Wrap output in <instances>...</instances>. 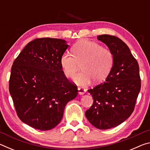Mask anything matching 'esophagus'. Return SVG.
Returning a JSON list of instances; mask_svg holds the SVG:
<instances>
[{
  "instance_id": "1",
  "label": "esophagus",
  "mask_w": 150,
  "mask_h": 150,
  "mask_svg": "<svg viewBox=\"0 0 150 150\" xmlns=\"http://www.w3.org/2000/svg\"><path fill=\"white\" fill-rule=\"evenodd\" d=\"M78 93L79 95H84V94L86 93V90L83 88L78 87Z\"/></svg>"
}]
</instances>
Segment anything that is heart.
<instances>
[{"label":"heart","instance_id":"1","mask_svg":"<svg viewBox=\"0 0 150 150\" xmlns=\"http://www.w3.org/2000/svg\"><path fill=\"white\" fill-rule=\"evenodd\" d=\"M73 55L63 54L60 59L63 72L67 78H72L81 66L82 71L75 76L77 85H89L92 80L100 83L110 74L114 65V55L110 50L97 43L81 40L72 47Z\"/></svg>","mask_w":150,"mask_h":150}]
</instances>
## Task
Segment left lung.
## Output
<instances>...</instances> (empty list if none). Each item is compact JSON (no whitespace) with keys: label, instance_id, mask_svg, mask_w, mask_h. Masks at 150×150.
<instances>
[{"label":"left lung","instance_id":"8db88e82","mask_svg":"<svg viewBox=\"0 0 150 150\" xmlns=\"http://www.w3.org/2000/svg\"><path fill=\"white\" fill-rule=\"evenodd\" d=\"M97 39L114 55V65L105 82L88 90L93 98L85 112L89 122L100 130L117 126L130 117L141 88L138 62L122 40L104 34Z\"/></svg>","mask_w":150,"mask_h":150}]
</instances>
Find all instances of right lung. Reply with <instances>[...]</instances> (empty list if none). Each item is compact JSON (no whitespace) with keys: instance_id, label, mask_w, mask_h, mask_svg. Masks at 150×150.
<instances>
[{"instance_id":"add662e5","label":"right lung","mask_w":150,"mask_h":150,"mask_svg":"<svg viewBox=\"0 0 150 150\" xmlns=\"http://www.w3.org/2000/svg\"><path fill=\"white\" fill-rule=\"evenodd\" d=\"M65 40L37 38L29 42L12 66L9 91L24 123L45 131L62 120L65 106L77 95V87L63 72L60 59Z\"/></svg>"}]
</instances>
